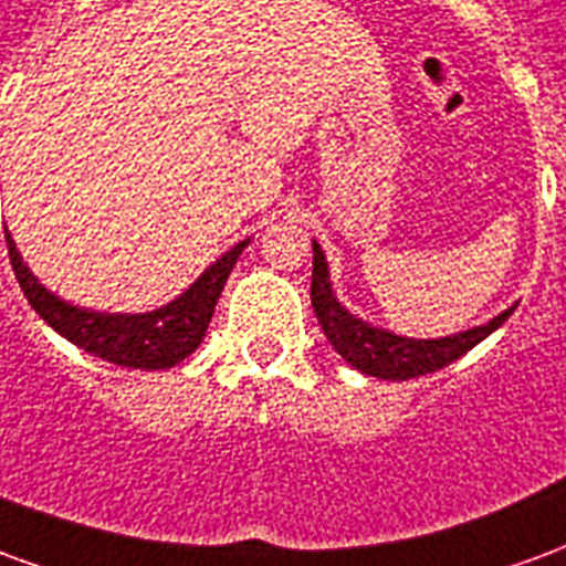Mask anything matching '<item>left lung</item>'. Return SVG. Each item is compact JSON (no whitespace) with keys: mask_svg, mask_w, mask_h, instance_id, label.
I'll return each instance as SVG.
<instances>
[{"mask_svg":"<svg viewBox=\"0 0 566 566\" xmlns=\"http://www.w3.org/2000/svg\"><path fill=\"white\" fill-rule=\"evenodd\" d=\"M315 260H312V306L318 315V324L324 336L339 355L360 373L376 376V379L406 381L427 376L433 369H442L463 357L473 345L485 339L488 333H494L510 318L512 308L494 321H488L485 327H473V331L458 333V336H446V339H403L394 336L379 327H369L355 315H348L331 291V275H327V263H324V251L312 245Z\"/></svg>","mask_w":566,"mask_h":566,"instance_id":"8db88e82","label":"left lung"}]
</instances>
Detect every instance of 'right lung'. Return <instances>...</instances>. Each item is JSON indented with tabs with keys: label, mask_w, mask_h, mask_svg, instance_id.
Wrapping results in <instances>:
<instances>
[{
	"label": "right lung",
	"mask_w": 566,
	"mask_h": 566,
	"mask_svg": "<svg viewBox=\"0 0 566 566\" xmlns=\"http://www.w3.org/2000/svg\"><path fill=\"white\" fill-rule=\"evenodd\" d=\"M6 245L20 291L60 336H66L69 343L84 348L87 355L103 357L117 367L169 369L181 364L187 355H193L197 345L202 343V336L209 331L211 312L218 306V296H221L242 248L248 245V239L230 248L218 263H211L209 270L169 306L145 312V315H103V312L69 306L39 284L30 266L20 260L8 230Z\"/></svg>",
	"instance_id": "1"
}]
</instances>
